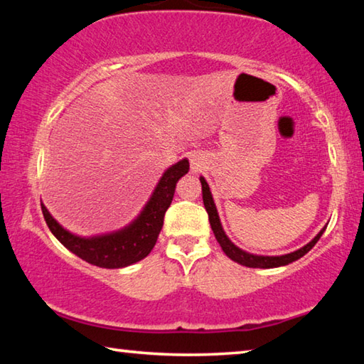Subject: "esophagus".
Here are the masks:
<instances>
[{
	"label": "esophagus",
	"mask_w": 364,
	"mask_h": 364,
	"mask_svg": "<svg viewBox=\"0 0 364 364\" xmlns=\"http://www.w3.org/2000/svg\"><path fill=\"white\" fill-rule=\"evenodd\" d=\"M202 160L204 159H200V156L199 154H193V156H191V168H193V171L196 173V171H200L202 170Z\"/></svg>",
	"instance_id": "1"
}]
</instances>
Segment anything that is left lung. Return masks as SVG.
<instances>
[{"instance_id": "8db88e82", "label": "left lung", "mask_w": 364, "mask_h": 364, "mask_svg": "<svg viewBox=\"0 0 364 364\" xmlns=\"http://www.w3.org/2000/svg\"><path fill=\"white\" fill-rule=\"evenodd\" d=\"M200 184H202V199H204L205 210L208 213V221H210V226H212V231L215 234V237H217V241L221 245V249H223L225 254L230 257L232 262H236L239 264H244V267H249V268H278V267H284V264H289V263H292L295 260H299L300 257H304L306 252L311 250L313 245H315L319 241V237L323 236V232L326 230V226H324L323 230L319 231L310 242L304 245V247L299 249V250L291 252V254L279 255V257H264V255L249 254V252H245L242 249H239L237 245H234L230 241V237L226 236V232L223 231V226H221L217 207H215L210 188H208V184H207L204 176H200Z\"/></svg>"}]
</instances>
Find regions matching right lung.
Segmentation results:
<instances>
[{
    "label": "right lung",
    "mask_w": 364,
    "mask_h": 364,
    "mask_svg": "<svg viewBox=\"0 0 364 364\" xmlns=\"http://www.w3.org/2000/svg\"><path fill=\"white\" fill-rule=\"evenodd\" d=\"M188 171V159L180 160L165 170L141 213L130 225L119 231L91 237L77 236L60 226L48 212V208L41 204L43 217L58 241L82 260L109 269L130 267L151 254L164 226L165 212L173 200L176 183Z\"/></svg>",
    "instance_id": "1"
}]
</instances>
